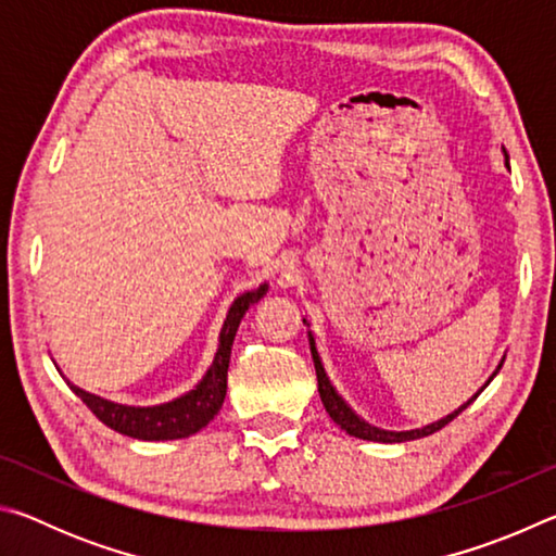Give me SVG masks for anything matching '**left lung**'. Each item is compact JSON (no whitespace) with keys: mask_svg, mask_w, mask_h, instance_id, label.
Instances as JSON below:
<instances>
[{"mask_svg":"<svg viewBox=\"0 0 556 556\" xmlns=\"http://www.w3.org/2000/svg\"><path fill=\"white\" fill-rule=\"evenodd\" d=\"M304 324H306V318H304ZM308 326V324H306ZM308 341H312V355H314V365H316V380H318V394H321V402H324V407H326V412H328V417H331L338 427H341L343 431H348V434L351 437H357V439H368V441H382V444H394V441H409V439H419V437H429V434H434V431H439V429H444L451 419L454 417H458L460 412H464L470 402L473 400H468L464 407H458L454 414H448V417H444V419H439V421H434V425H429V427H425V429H414V431H384V429H378V427H370L368 421H363L361 417H357V414L348 407V404L338 397V392L333 390V384L328 382V378H326V372H324V365H321V357H318V353H316V345H314V338H308ZM503 365H497V370H501ZM497 370L493 372V378L497 375ZM491 378V380H493ZM488 380V382H491ZM485 382V384H488ZM483 384V388H485ZM481 392V390H478Z\"/></svg>","mask_w":556,"mask_h":556,"instance_id":"8db88e82","label":"left lung"}]
</instances>
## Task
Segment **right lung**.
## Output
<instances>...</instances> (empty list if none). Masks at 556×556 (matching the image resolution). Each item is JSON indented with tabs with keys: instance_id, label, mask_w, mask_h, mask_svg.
Returning a JSON list of instances; mask_svg holds the SVG:
<instances>
[{
	"instance_id": "right-lung-1",
	"label": "right lung",
	"mask_w": 556,
	"mask_h": 556,
	"mask_svg": "<svg viewBox=\"0 0 556 556\" xmlns=\"http://www.w3.org/2000/svg\"><path fill=\"white\" fill-rule=\"evenodd\" d=\"M265 291L267 285H262L257 291H248V294L235 299L228 318H225L223 324L220 345L218 353H215L211 370L205 372V378L199 384H195V390L184 394V397L159 404V407H125V404L108 402L71 384L73 392L88 404V409L96 414L102 425H108L110 429H115L125 437L164 441L195 434V431H201L208 425L223 407L225 390H228V365L235 333H238V326L250 304H255L257 299L265 296Z\"/></svg>"
}]
</instances>
